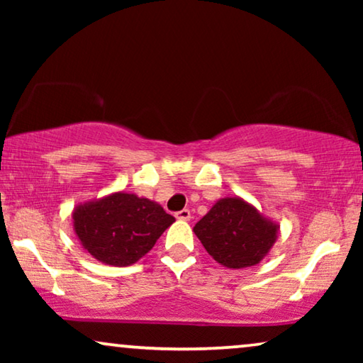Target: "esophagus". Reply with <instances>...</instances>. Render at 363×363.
I'll list each match as a JSON object with an SVG mask.
<instances>
[{"label":"esophagus","mask_w":363,"mask_h":363,"mask_svg":"<svg viewBox=\"0 0 363 363\" xmlns=\"http://www.w3.org/2000/svg\"><path fill=\"white\" fill-rule=\"evenodd\" d=\"M175 216H177V220H180V221H190L191 213H190V210H182V211H178Z\"/></svg>","instance_id":"obj_1"}]
</instances>
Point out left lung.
Listing matches in <instances>:
<instances>
[{
	"instance_id": "1",
	"label": "left lung",
	"mask_w": 363,
	"mask_h": 363,
	"mask_svg": "<svg viewBox=\"0 0 363 363\" xmlns=\"http://www.w3.org/2000/svg\"><path fill=\"white\" fill-rule=\"evenodd\" d=\"M213 259L230 269L259 264L269 255L279 223L261 215L240 196L218 200L193 228Z\"/></svg>"
}]
</instances>
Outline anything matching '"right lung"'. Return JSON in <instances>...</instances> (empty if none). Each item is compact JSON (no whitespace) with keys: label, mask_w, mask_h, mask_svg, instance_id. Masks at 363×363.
Wrapping results in <instances>:
<instances>
[{"label":"right lung","mask_w":363,"mask_h":363,"mask_svg":"<svg viewBox=\"0 0 363 363\" xmlns=\"http://www.w3.org/2000/svg\"><path fill=\"white\" fill-rule=\"evenodd\" d=\"M173 221L157 201L125 191L81 203L72 210L81 246L94 259L117 267L145 256Z\"/></svg>","instance_id":"1"}]
</instances>
